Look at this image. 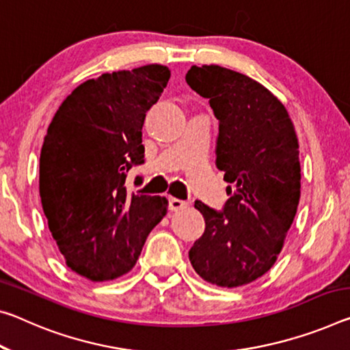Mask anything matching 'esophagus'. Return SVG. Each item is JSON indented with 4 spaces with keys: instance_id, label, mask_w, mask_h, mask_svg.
Here are the masks:
<instances>
[{
    "instance_id": "1",
    "label": "esophagus",
    "mask_w": 350,
    "mask_h": 350,
    "mask_svg": "<svg viewBox=\"0 0 350 350\" xmlns=\"http://www.w3.org/2000/svg\"><path fill=\"white\" fill-rule=\"evenodd\" d=\"M187 202L177 198H170V210L171 212H179V210L187 208Z\"/></svg>"
}]
</instances>
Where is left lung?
<instances>
[{
  "mask_svg": "<svg viewBox=\"0 0 350 350\" xmlns=\"http://www.w3.org/2000/svg\"><path fill=\"white\" fill-rule=\"evenodd\" d=\"M185 81L208 98L219 121L216 166L230 184L221 212L195 202L205 230L188 257L210 284H251L275 263L297 212L301 163L295 126L285 105L246 75L193 65Z\"/></svg>",
  "mask_w": 350,
  "mask_h": 350,
  "instance_id": "1",
  "label": "left lung"
}]
</instances>
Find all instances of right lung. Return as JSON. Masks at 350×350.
<instances>
[{
  "label": "right lung",
  "instance_id": "1",
  "mask_svg": "<svg viewBox=\"0 0 350 350\" xmlns=\"http://www.w3.org/2000/svg\"><path fill=\"white\" fill-rule=\"evenodd\" d=\"M170 76L168 66L154 64L88 79L48 127L38 177L43 212L68 268L93 282L129 273L166 215L165 198L129 195L124 184L127 171L145 163L142 127Z\"/></svg>",
  "mask_w": 350,
  "mask_h": 350
}]
</instances>
